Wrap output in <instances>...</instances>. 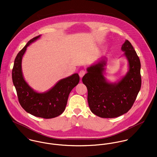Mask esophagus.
Instances as JSON below:
<instances>
[{
    "instance_id": "obj_1",
    "label": "esophagus",
    "mask_w": 157,
    "mask_h": 157,
    "mask_svg": "<svg viewBox=\"0 0 157 157\" xmlns=\"http://www.w3.org/2000/svg\"><path fill=\"white\" fill-rule=\"evenodd\" d=\"M85 71H84V70H81L79 73V76H80V78H82L83 76H84V75L85 74Z\"/></svg>"
}]
</instances>
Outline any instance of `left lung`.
<instances>
[{
    "label": "left lung",
    "instance_id": "obj_1",
    "mask_svg": "<svg viewBox=\"0 0 157 157\" xmlns=\"http://www.w3.org/2000/svg\"><path fill=\"white\" fill-rule=\"evenodd\" d=\"M128 63V71L120 80L110 82L105 77L107 59L104 57L86 69L82 82L88 90V103L97 116L112 118L132 108L140 90V61L131 43L125 40L121 47Z\"/></svg>",
    "mask_w": 157,
    "mask_h": 157
}]
</instances>
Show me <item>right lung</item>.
I'll use <instances>...</instances> for the list:
<instances>
[{"label": "right lung", "instance_id": "obj_1", "mask_svg": "<svg viewBox=\"0 0 157 157\" xmlns=\"http://www.w3.org/2000/svg\"><path fill=\"white\" fill-rule=\"evenodd\" d=\"M40 37L39 35L30 40L18 53L12 69V81L21 107L32 115L49 119L59 116L64 112L71 91L79 82V76L78 73H74L60 79L44 93H38L29 86L22 72V59L27 47Z\"/></svg>", "mask_w": 157, "mask_h": 157}]
</instances>
